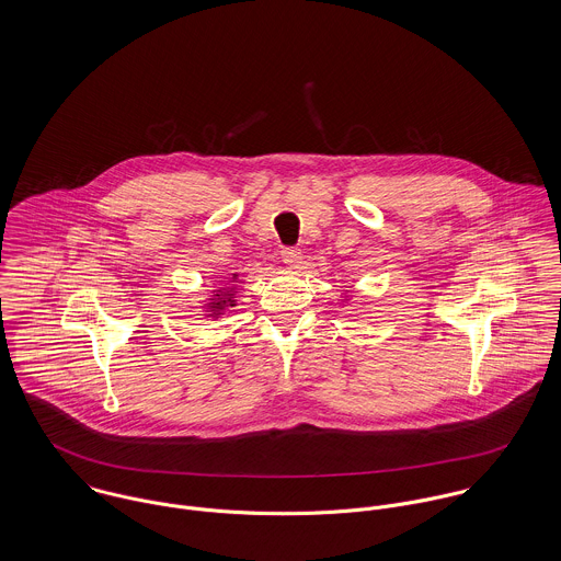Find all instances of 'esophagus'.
I'll list each match as a JSON object with an SVG mask.
<instances>
[{"label":"esophagus","mask_w":561,"mask_h":561,"mask_svg":"<svg viewBox=\"0 0 561 561\" xmlns=\"http://www.w3.org/2000/svg\"><path fill=\"white\" fill-rule=\"evenodd\" d=\"M280 256H283L285 265L291 267V270L300 267V263H302V252H300V248H283Z\"/></svg>","instance_id":"esophagus-1"}]
</instances>
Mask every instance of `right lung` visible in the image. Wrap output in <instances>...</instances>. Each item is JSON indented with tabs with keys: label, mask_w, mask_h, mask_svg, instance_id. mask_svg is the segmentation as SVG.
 Wrapping results in <instances>:
<instances>
[{
	"label": "right lung",
	"mask_w": 561,
	"mask_h": 561,
	"mask_svg": "<svg viewBox=\"0 0 561 561\" xmlns=\"http://www.w3.org/2000/svg\"><path fill=\"white\" fill-rule=\"evenodd\" d=\"M238 278V274H233V280ZM236 287H222V289H218L216 294H214V298H209V305H207V309H209V318H218V316H222L225 313V309L227 307H236Z\"/></svg>",
	"instance_id": "1"
}]
</instances>
